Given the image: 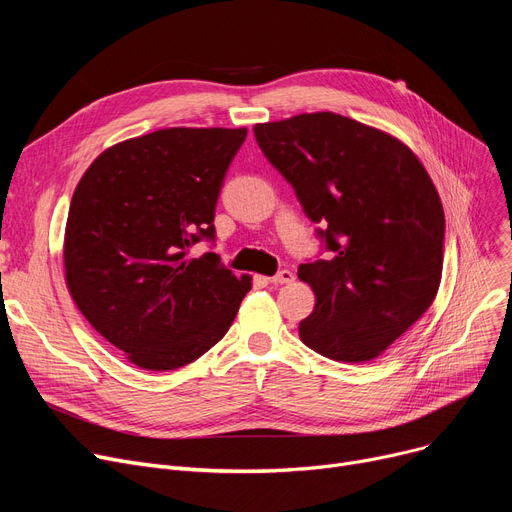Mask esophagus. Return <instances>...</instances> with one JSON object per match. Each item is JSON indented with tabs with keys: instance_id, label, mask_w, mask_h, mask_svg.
Instances as JSON below:
<instances>
[{
	"instance_id": "1",
	"label": "esophagus",
	"mask_w": 512,
	"mask_h": 512,
	"mask_svg": "<svg viewBox=\"0 0 512 512\" xmlns=\"http://www.w3.org/2000/svg\"><path fill=\"white\" fill-rule=\"evenodd\" d=\"M294 280V274L290 270H280L276 276L267 278V282L270 284H290Z\"/></svg>"
}]
</instances>
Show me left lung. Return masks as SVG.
<instances>
[{
    "label": "left lung",
    "instance_id": "8db88e82",
    "mask_svg": "<svg viewBox=\"0 0 512 512\" xmlns=\"http://www.w3.org/2000/svg\"><path fill=\"white\" fill-rule=\"evenodd\" d=\"M253 130L332 253L299 265L315 292L301 340L334 361L380 357L442 280L444 209L432 178L405 143L334 112Z\"/></svg>",
    "mask_w": 512,
    "mask_h": 512
}]
</instances>
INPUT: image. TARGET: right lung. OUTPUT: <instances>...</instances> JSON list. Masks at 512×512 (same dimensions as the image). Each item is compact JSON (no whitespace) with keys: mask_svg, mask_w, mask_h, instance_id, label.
Wrapping results in <instances>:
<instances>
[{"mask_svg":"<svg viewBox=\"0 0 512 512\" xmlns=\"http://www.w3.org/2000/svg\"><path fill=\"white\" fill-rule=\"evenodd\" d=\"M247 128H161L105 149L72 195L66 284L89 324L149 371L220 342L251 290L215 253V203Z\"/></svg>","mask_w":512,"mask_h":512,"instance_id":"1","label":"right lung"}]
</instances>
